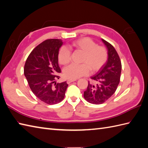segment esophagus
<instances>
[{"label": "esophagus", "instance_id": "34e87169", "mask_svg": "<svg viewBox=\"0 0 148 148\" xmlns=\"http://www.w3.org/2000/svg\"><path fill=\"white\" fill-rule=\"evenodd\" d=\"M76 81V79H67V84H70L71 83L74 82V81Z\"/></svg>", "mask_w": 148, "mask_h": 148}]
</instances>
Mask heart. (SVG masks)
Returning <instances> with one entry per match:
<instances>
[{"label": "heart", "mask_w": 148, "mask_h": 148, "mask_svg": "<svg viewBox=\"0 0 148 148\" xmlns=\"http://www.w3.org/2000/svg\"><path fill=\"white\" fill-rule=\"evenodd\" d=\"M71 49L81 51L84 55L81 60L82 64H71L64 69V76L69 79H76L85 76L89 72L99 71L108 59V52L104 47L97 46L88 37L77 39L69 45ZM58 62L62 65H67L71 60V51L63 46L60 49L58 55Z\"/></svg>", "instance_id": "1"}]
</instances>
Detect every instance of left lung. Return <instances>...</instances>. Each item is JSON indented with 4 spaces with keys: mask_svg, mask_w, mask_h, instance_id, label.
<instances>
[{
    "mask_svg": "<svg viewBox=\"0 0 148 148\" xmlns=\"http://www.w3.org/2000/svg\"><path fill=\"white\" fill-rule=\"evenodd\" d=\"M108 49V58L98 73L91 77L93 82L88 81L84 98L93 104L105 102L116 92L119 83L121 63L118 53L111 44L102 39Z\"/></svg>",
    "mask_w": 148,
    "mask_h": 148,
    "instance_id": "obj_1",
    "label": "left lung"
}]
</instances>
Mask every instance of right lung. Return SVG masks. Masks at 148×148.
I'll list each match as a JSON object with an SVG mask.
<instances>
[{"mask_svg": "<svg viewBox=\"0 0 148 148\" xmlns=\"http://www.w3.org/2000/svg\"><path fill=\"white\" fill-rule=\"evenodd\" d=\"M61 39H48L30 53L24 67V74L31 90L37 98L48 104L60 102L65 97L67 82H55L56 74L60 73L58 65Z\"/></svg>", "mask_w": 148, "mask_h": 148, "instance_id": "right-lung-1", "label": "right lung"}]
</instances>
